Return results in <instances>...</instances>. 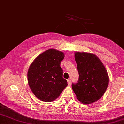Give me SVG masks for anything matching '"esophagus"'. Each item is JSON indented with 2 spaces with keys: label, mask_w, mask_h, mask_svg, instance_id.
Returning a JSON list of instances; mask_svg holds the SVG:
<instances>
[{
  "label": "esophagus",
  "mask_w": 124,
  "mask_h": 124,
  "mask_svg": "<svg viewBox=\"0 0 124 124\" xmlns=\"http://www.w3.org/2000/svg\"><path fill=\"white\" fill-rule=\"evenodd\" d=\"M67 82H68V85H71V80H70V79H68V80H67Z\"/></svg>",
  "instance_id": "esophagus-1"
}]
</instances>
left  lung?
Instances as JSON below:
<instances>
[{
  "instance_id": "1",
  "label": "left lung",
  "mask_w": 124,
  "mask_h": 124,
  "mask_svg": "<svg viewBox=\"0 0 124 124\" xmlns=\"http://www.w3.org/2000/svg\"><path fill=\"white\" fill-rule=\"evenodd\" d=\"M79 74L78 83L72 89L81 102L90 104L102 97L107 88L109 76L104 65L95 54L75 53Z\"/></svg>"
}]
</instances>
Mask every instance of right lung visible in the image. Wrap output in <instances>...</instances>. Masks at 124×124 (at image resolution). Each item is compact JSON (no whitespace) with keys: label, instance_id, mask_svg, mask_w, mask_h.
Here are the masks:
<instances>
[{"label":"right lung","instance_id":"right-lung-1","mask_svg":"<svg viewBox=\"0 0 124 124\" xmlns=\"http://www.w3.org/2000/svg\"><path fill=\"white\" fill-rule=\"evenodd\" d=\"M64 53L50 49L40 54L30 64L28 71L29 85L39 99L51 102L60 95L68 84L63 78L61 62Z\"/></svg>","mask_w":124,"mask_h":124}]
</instances>
